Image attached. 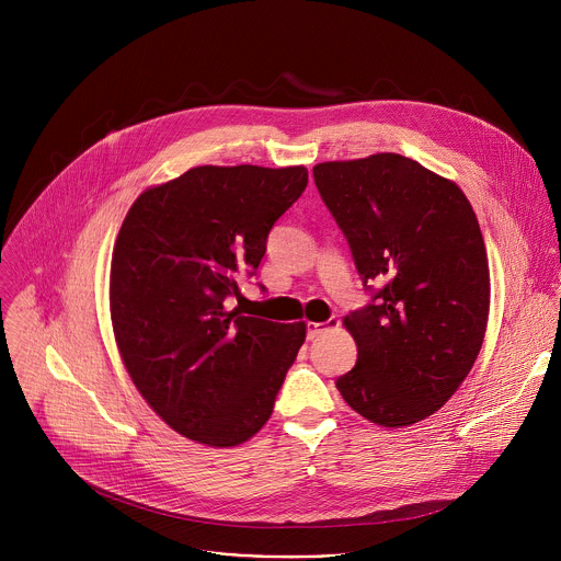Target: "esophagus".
<instances>
[{
	"label": "esophagus",
	"mask_w": 561,
	"mask_h": 561,
	"mask_svg": "<svg viewBox=\"0 0 561 561\" xmlns=\"http://www.w3.org/2000/svg\"><path fill=\"white\" fill-rule=\"evenodd\" d=\"M337 324H340L337 319H329V322H308V327H306V337H308V340L322 337L327 331H331V329L337 327Z\"/></svg>",
	"instance_id": "34e87169"
}]
</instances>
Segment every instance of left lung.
I'll return each instance as SVG.
<instances>
[{"mask_svg":"<svg viewBox=\"0 0 561 561\" xmlns=\"http://www.w3.org/2000/svg\"><path fill=\"white\" fill-rule=\"evenodd\" d=\"M370 301L344 317L357 364L335 383L373 424L439 411L482 348L491 277L474 210L457 184L379 152L312 169Z\"/></svg>","mask_w":561,"mask_h":561,"instance_id":"obj_1","label":"left lung"}]
</instances>
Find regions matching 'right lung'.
Listing matches in <instances>:
<instances>
[{
	"instance_id": "obj_1",
	"label": "right lung",
	"mask_w": 561,
	"mask_h": 561,
	"mask_svg": "<svg viewBox=\"0 0 561 561\" xmlns=\"http://www.w3.org/2000/svg\"><path fill=\"white\" fill-rule=\"evenodd\" d=\"M306 184L304 167H197L144 191L119 228L115 342L148 407L193 442L226 448L251 439L306 340L304 322L226 308Z\"/></svg>"
}]
</instances>
